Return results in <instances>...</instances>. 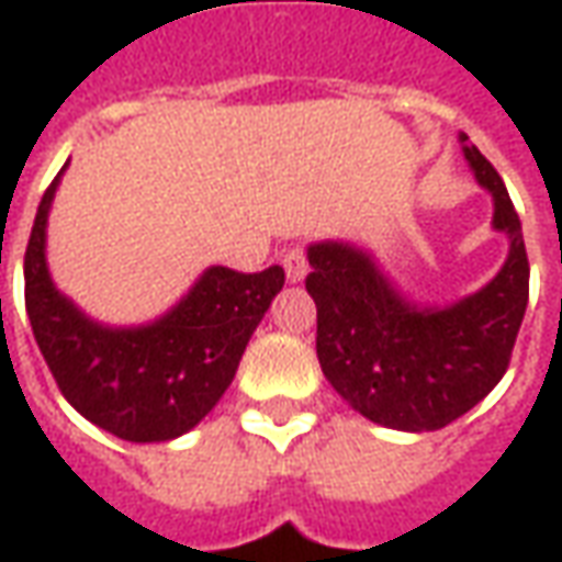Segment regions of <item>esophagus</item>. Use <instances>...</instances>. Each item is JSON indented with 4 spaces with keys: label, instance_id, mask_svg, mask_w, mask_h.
<instances>
[{
    "label": "esophagus",
    "instance_id": "obj_1",
    "mask_svg": "<svg viewBox=\"0 0 562 562\" xmlns=\"http://www.w3.org/2000/svg\"><path fill=\"white\" fill-rule=\"evenodd\" d=\"M282 268H285L289 282H301L307 277V252L301 246H292L289 252L282 255Z\"/></svg>",
    "mask_w": 562,
    "mask_h": 562
}]
</instances>
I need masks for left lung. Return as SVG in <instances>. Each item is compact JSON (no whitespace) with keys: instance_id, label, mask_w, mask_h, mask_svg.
I'll list each match as a JSON object with an SVG mask.
<instances>
[{"instance_id":"left-lung-1","label":"left lung","mask_w":562,"mask_h":562,"mask_svg":"<svg viewBox=\"0 0 562 562\" xmlns=\"http://www.w3.org/2000/svg\"><path fill=\"white\" fill-rule=\"evenodd\" d=\"M459 139L474 179L493 194V227L512 243L481 292L450 307H419L359 246L328 240L307 249L322 374L352 411L386 429L435 431L472 411L508 371L527 313L520 218L493 164L465 133Z\"/></svg>"}]
</instances>
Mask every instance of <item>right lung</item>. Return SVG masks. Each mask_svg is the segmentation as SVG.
<instances>
[{
    "label": "right lung",
    "instance_id": "right-lung-1",
    "mask_svg": "<svg viewBox=\"0 0 562 562\" xmlns=\"http://www.w3.org/2000/svg\"><path fill=\"white\" fill-rule=\"evenodd\" d=\"M63 170L38 203L23 258L35 344L66 402L93 426L136 445L172 441L225 395L285 273L280 265L261 273L210 268L160 319L136 328L100 325L57 292L45 261V227Z\"/></svg>",
    "mask_w": 562,
    "mask_h": 562
}]
</instances>
